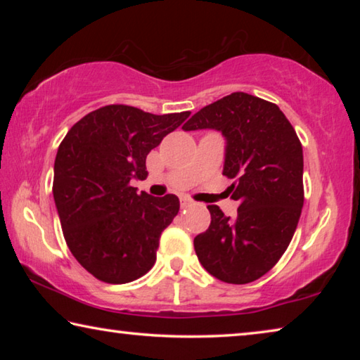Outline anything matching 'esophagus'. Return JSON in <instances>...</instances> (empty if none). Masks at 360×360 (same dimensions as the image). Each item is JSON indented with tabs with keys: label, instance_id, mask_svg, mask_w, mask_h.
I'll use <instances>...</instances> for the list:
<instances>
[{
	"label": "esophagus",
	"instance_id": "1",
	"mask_svg": "<svg viewBox=\"0 0 360 360\" xmlns=\"http://www.w3.org/2000/svg\"><path fill=\"white\" fill-rule=\"evenodd\" d=\"M193 202L191 198H181V208H188V206H192Z\"/></svg>",
	"mask_w": 360,
	"mask_h": 360
}]
</instances>
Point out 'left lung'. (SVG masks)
<instances>
[{"label":"left lung","mask_w":360,"mask_h":360,"mask_svg":"<svg viewBox=\"0 0 360 360\" xmlns=\"http://www.w3.org/2000/svg\"><path fill=\"white\" fill-rule=\"evenodd\" d=\"M212 129L225 136L222 174L238 200L235 219L210 205L211 224L193 248L206 271L229 284L252 283L278 264L303 206V150L275 103L230 94L193 114L182 130Z\"/></svg>","instance_id":"8db88e82"}]
</instances>
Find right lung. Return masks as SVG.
I'll return each mask as SVG.
<instances>
[{
	"instance_id": "obj_1",
	"label": "right lung",
	"mask_w": 360,
	"mask_h": 360,
	"mask_svg": "<svg viewBox=\"0 0 360 360\" xmlns=\"http://www.w3.org/2000/svg\"><path fill=\"white\" fill-rule=\"evenodd\" d=\"M188 115L109 105L84 115L60 143L52 192L65 241L100 281L125 284L154 266L179 198L138 193L130 181L148 178L146 157Z\"/></svg>"
}]
</instances>
